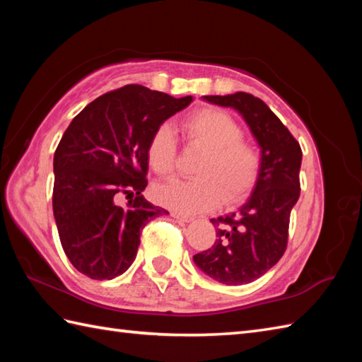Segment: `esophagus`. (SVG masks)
Returning <instances> with one entry per match:
<instances>
[{"mask_svg":"<svg viewBox=\"0 0 362 362\" xmlns=\"http://www.w3.org/2000/svg\"><path fill=\"white\" fill-rule=\"evenodd\" d=\"M171 216H173L177 222H180V224H188V222L193 221V218H191V216H185V214L177 213V211H173Z\"/></svg>","mask_w":362,"mask_h":362,"instance_id":"obj_1","label":"esophagus"}]
</instances>
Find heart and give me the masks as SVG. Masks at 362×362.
I'll list each match as a JSON object with an SVG mask.
<instances>
[{
	"label": "heart",
	"instance_id": "1",
	"mask_svg": "<svg viewBox=\"0 0 362 362\" xmlns=\"http://www.w3.org/2000/svg\"><path fill=\"white\" fill-rule=\"evenodd\" d=\"M191 146L204 151L194 168L196 179L171 180L153 188L158 204L174 211L196 214L235 204L250 193L261 168L257 146L243 140V129L228 113L204 109L183 122ZM177 143L171 126L153 130L148 143V160L158 175H169L175 166Z\"/></svg>",
	"mask_w": 362,
	"mask_h": 362
}]
</instances>
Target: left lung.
I'll return each instance as SVG.
<instances>
[{
    "label": "left lung",
    "mask_w": 362,
    "mask_h": 362,
    "mask_svg": "<svg viewBox=\"0 0 362 362\" xmlns=\"http://www.w3.org/2000/svg\"><path fill=\"white\" fill-rule=\"evenodd\" d=\"M202 99L241 115L258 143L261 168L245 202L238 210L211 219L216 241L193 261L205 275L222 284H245L279 263L286 249L291 210L300 196L302 149L261 99L244 91Z\"/></svg>",
    "instance_id": "8db88e82"
}]
</instances>
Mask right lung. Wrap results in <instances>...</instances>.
<instances>
[{
	"label": "right lung",
	"mask_w": 362,
	"mask_h": 362,
	"mask_svg": "<svg viewBox=\"0 0 362 362\" xmlns=\"http://www.w3.org/2000/svg\"><path fill=\"white\" fill-rule=\"evenodd\" d=\"M193 101L126 86L90 103L65 130L54 153L52 211L65 255L81 274L93 280L124 274L141 228L168 213L141 194L148 143L153 130ZM119 192L136 199L119 207Z\"/></svg>",
	"instance_id": "add662e5"
}]
</instances>
